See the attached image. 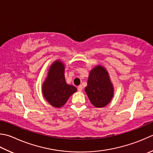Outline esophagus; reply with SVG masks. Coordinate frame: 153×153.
Returning a JSON list of instances; mask_svg holds the SVG:
<instances>
[{
  "label": "esophagus",
  "instance_id": "1",
  "mask_svg": "<svg viewBox=\"0 0 153 153\" xmlns=\"http://www.w3.org/2000/svg\"><path fill=\"white\" fill-rule=\"evenodd\" d=\"M77 90H78L79 91H82L83 90V87L82 85H80L77 87Z\"/></svg>",
  "mask_w": 153,
  "mask_h": 153
}]
</instances>
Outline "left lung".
<instances>
[{"label": "left lung", "instance_id": "obj_1", "mask_svg": "<svg viewBox=\"0 0 153 153\" xmlns=\"http://www.w3.org/2000/svg\"><path fill=\"white\" fill-rule=\"evenodd\" d=\"M85 91L95 107H103L110 102L113 96L114 88L105 68L97 65L92 69L89 72Z\"/></svg>", "mask_w": 153, "mask_h": 153}]
</instances>
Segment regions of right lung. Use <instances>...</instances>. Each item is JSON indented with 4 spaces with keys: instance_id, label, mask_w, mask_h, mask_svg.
<instances>
[{
    "instance_id": "right-lung-1",
    "label": "right lung",
    "mask_w": 153,
    "mask_h": 153,
    "mask_svg": "<svg viewBox=\"0 0 153 153\" xmlns=\"http://www.w3.org/2000/svg\"><path fill=\"white\" fill-rule=\"evenodd\" d=\"M64 69V64L61 61H55L50 67L42 85L44 97L51 105L58 108L64 105L77 91L76 87L68 85L65 82Z\"/></svg>"
}]
</instances>
